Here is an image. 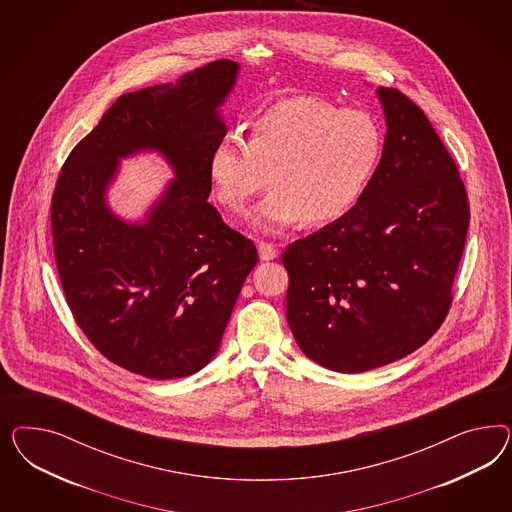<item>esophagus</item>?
I'll use <instances>...</instances> for the list:
<instances>
[{"label": "esophagus", "instance_id": "esophagus-1", "mask_svg": "<svg viewBox=\"0 0 512 512\" xmlns=\"http://www.w3.org/2000/svg\"><path fill=\"white\" fill-rule=\"evenodd\" d=\"M257 249H259L261 261H274L278 257V249L274 248L272 244H268V242H259Z\"/></svg>", "mask_w": 512, "mask_h": 512}]
</instances>
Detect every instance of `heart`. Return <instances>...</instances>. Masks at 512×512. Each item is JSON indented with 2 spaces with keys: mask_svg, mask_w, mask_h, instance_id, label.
Segmentation results:
<instances>
[{
  "mask_svg": "<svg viewBox=\"0 0 512 512\" xmlns=\"http://www.w3.org/2000/svg\"><path fill=\"white\" fill-rule=\"evenodd\" d=\"M385 133L372 112L340 109L315 97L283 99L249 125V140L229 133L208 157L212 197L240 212L272 186L249 221L278 233L308 219L328 225L349 216L372 186Z\"/></svg>",
  "mask_w": 512,
  "mask_h": 512,
  "instance_id": "heart-1",
  "label": "heart"
}]
</instances>
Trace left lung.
<instances>
[{"label": "left lung", "instance_id": "1", "mask_svg": "<svg viewBox=\"0 0 512 512\" xmlns=\"http://www.w3.org/2000/svg\"><path fill=\"white\" fill-rule=\"evenodd\" d=\"M385 154L357 208L293 242L287 321L306 357L360 373L407 357L441 326L464 251V182L426 114L377 88Z\"/></svg>", "mask_w": 512, "mask_h": 512}]
</instances>
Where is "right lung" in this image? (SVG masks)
Masks as SVG:
<instances>
[{
    "label": "right lung",
    "instance_id": "right-lung-1",
    "mask_svg": "<svg viewBox=\"0 0 512 512\" xmlns=\"http://www.w3.org/2000/svg\"><path fill=\"white\" fill-rule=\"evenodd\" d=\"M240 65L208 63L122 95L63 165L52 197L63 293L88 340L127 372L165 381L216 357L253 242L208 202V157L227 135L221 107ZM157 151L175 178L142 220L118 217L108 189L122 158Z\"/></svg>",
    "mask_w": 512,
    "mask_h": 512
}]
</instances>
